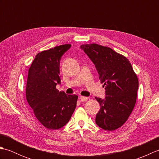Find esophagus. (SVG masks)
Listing matches in <instances>:
<instances>
[{
  "label": "esophagus",
  "mask_w": 159,
  "mask_h": 159,
  "mask_svg": "<svg viewBox=\"0 0 159 159\" xmlns=\"http://www.w3.org/2000/svg\"><path fill=\"white\" fill-rule=\"evenodd\" d=\"M79 99L80 101H82V102H85V101L88 100V98L85 96H80Z\"/></svg>",
  "instance_id": "esophagus-1"
}]
</instances>
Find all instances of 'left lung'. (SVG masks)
I'll use <instances>...</instances> for the list:
<instances>
[{
	"instance_id": "8db88e82",
	"label": "left lung",
	"mask_w": 159,
	"mask_h": 159,
	"mask_svg": "<svg viewBox=\"0 0 159 159\" xmlns=\"http://www.w3.org/2000/svg\"><path fill=\"white\" fill-rule=\"evenodd\" d=\"M82 48L95 65L100 83L105 87V99L95 98L100 105L96 124L113 131L126 122L135 106L139 80L126 57L109 47L97 43L82 44Z\"/></svg>"
}]
</instances>
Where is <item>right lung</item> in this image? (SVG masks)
Here are the masks:
<instances>
[{
	"mask_svg": "<svg viewBox=\"0 0 159 159\" xmlns=\"http://www.w3.org/2000/svg\"><path fill=\"white\" fill-rule=\"evenodd\" d=\"M70 46L60 45L38 53L29 70L26 98L37 119L48 129L65 126L76 107L78 96L66 95L56 88L61 83V57Z\"/></svg>",
	"mask_w": 159,
	"mask_h": 159,
	"instance_id": "add662e5",
	"label": "right lung"
}]
</instances>
